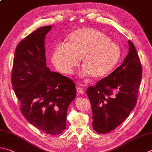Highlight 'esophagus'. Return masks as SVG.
I'll use <instances>...</instances> for the list:
<instances>
[{
  "mask_svg": "<svg viewBox=\"0 0 152 152\" xmlns=\"http://www.w3.org/2000/svg\"><path fill=\"white\" fill-rule=\"evenodd\" d=\"M76 90H77V93H78V94H79V95H82V94H84V90L82 89L81 88H76Z\"/></svg>",
  "mask_w": 152,
  "mask_h": 152,
  "instance_id": "obj_1",
  "label": "esophagus"
}]
</instances>
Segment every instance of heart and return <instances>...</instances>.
<instances>
[{
	"instance_id": "heart-1",
	"label": "heart",
	"mask_w": 152,
	"mask_h": 152,
	"mask_svg": "<svg viewBox=\"0 0 152 152\" xmlns=\"http://www.w3.org/2000/svg\"><path fill=\"white\" fill-rule=\"evenodd\" d=\"M120 48L103 32L85 28L71 32L66 44L57 45L51 60L55 68L63 74L72 73L81 60V75L100 78L107 75L120 58Z\"/></svg>"
}]
</instances>
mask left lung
Wrapping results in <instances>:
<instances>
[{"label":"left lung","instance_id":"left-lung-1","mask_svg":"<svg viewBox=\"0 0 152 152\" xmlns=\"http://www.w3.org/2000/svg\"><path fill=\"white\" fill-rule=\"evenodd\" d=\"M128 54L122 64L86 91L92 106L93 128L99 134L114 130L136 106L142 70L134 44L128 40Z\"/></svg>","mask_w":152,"mask_h":152}]
</instances>
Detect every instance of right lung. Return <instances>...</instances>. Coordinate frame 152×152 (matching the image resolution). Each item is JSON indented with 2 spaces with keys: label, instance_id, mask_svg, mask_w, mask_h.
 Returning a JSON list of instances; mask_svg holds the SVG:
<instances>
[{
  "label": "right lung",
  "instance_id": "1",
  "mask_svg": "<svg viewBox=\"0 0 152 152\" xmlns=\"http://www.w3.org/2000/svg\"><path fill=\"white\" fill-rule=\"evenodd\" d=\"M52 26L38 28L16 46L12 87L28 122L45 133L61 134L69 105L76 98L74 82L46 66L45 37Z\"/></svg>",
  "mask_w": 152,
  "mask_h": 152
}]
</instances>
